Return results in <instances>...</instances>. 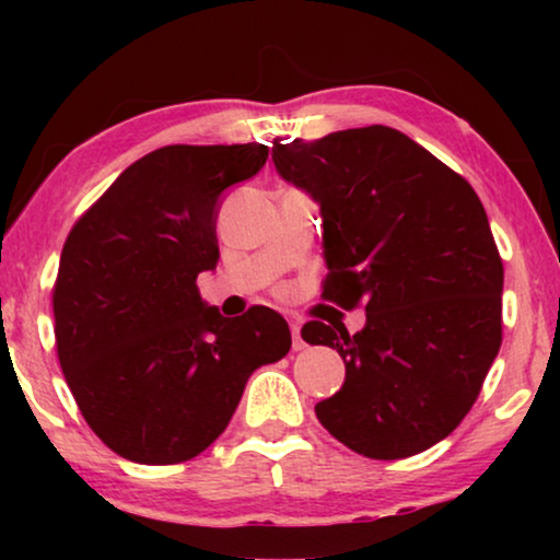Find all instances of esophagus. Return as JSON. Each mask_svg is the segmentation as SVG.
<instances>
[{"mask_svg":"<svg viewBox=\"0 0 560 560\" xmlns=\"http://www.w3.org/2000/svg\"><path fill=\"white\" fill-rule=\"evenodd\" d=\"M290 334H293V351L305 349V341L301 339V324H290Z\"/></svg>","mask_w":560,"mask_h":560,"instance_id":"esophagus-1","label":"esophagus"}]
</instances>
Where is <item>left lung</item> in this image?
I'll return each mask as SVG.
<instances>
[{"label":"left lung","mask_w":560,"mask_h":560,"mask_svg":"<svg viewBox=\"0 0 560 560\" xmlns=\"http://www.w3.org/2000/svg\"><path fill=\"white\" fill-rule=\"evenodd\" d=\"M278 173L320 206V298L364 305L366 324L308 320L301 336L341 354L347 380L316 405L357 454L393 462L462 423L502 343V257L462 175L393 127L275 142Z\"/></svg>","instance_id":"left-lung-1"}]
</instances>
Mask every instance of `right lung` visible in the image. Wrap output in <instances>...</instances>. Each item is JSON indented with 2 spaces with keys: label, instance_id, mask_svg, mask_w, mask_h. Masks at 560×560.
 I'll use <instances>...</instances> for the list:
<instances>
[{
  "label": "right lung",
  "instance_id": "add662e5",
  "mask_svg": "<svg viewBox=\"0 0 560 560\" xmlns=\"http://www.w3.org/2000/svg\"><path fill=\"white\" fill-rule=\"evenodd\" d=\"M267 144H167L127 167L75 221L52 285L73 400L114 454L180 464L224 433L249 374L290 351L285 318H224L196 278L219 262L217 209L262 171Z\"/></svg>",
  "mask_w": 560,
  "mask_h": 560
}]
</instances>
